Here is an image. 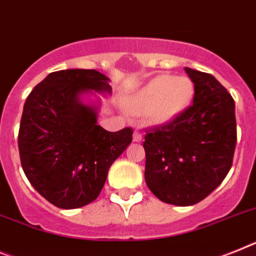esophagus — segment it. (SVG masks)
I'll return each instance as SVG.
<instances>
[{
	"instance_id": "esophagus-1",
	"label": "esophagus",
	"mask_w": 256,
	"mask_h": 256,
	"mask_svg": "<svg viewBox=\"0 0 256 256\" xmlns=\"http://www.w3.org/2000/svg\"><path fill=\"white\" fill-rule=\"evenodd\" d=\"M132 139H134V142H140L142 139H143V134H142V132L139 130V128H136V130L134 132Z\"/></svg>"
}]
</instances>
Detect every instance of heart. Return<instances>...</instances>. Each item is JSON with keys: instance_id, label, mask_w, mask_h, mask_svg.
I'll return each mask as SVG.
<instances>
[{"instance_id": "1", "label": "heart", "mask_w": 256, "mask_h": 256, "mask_svg": "<svg viewBox=\"0 0 256 256\" xmlns=\"http://www.w3.org/2000/svg\"><path fill=\"white\" fill-rule=\"evenodd\" d=\"M192 95L194 86L188 78L161 75L128 98V106L136 113L146 112L154 124H168L188 109Z\"/></svg>"}]
</instances>
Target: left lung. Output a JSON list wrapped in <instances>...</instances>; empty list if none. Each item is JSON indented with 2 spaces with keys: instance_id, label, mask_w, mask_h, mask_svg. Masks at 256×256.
Returning <instances> with one entry per match:
<instances>
[{
  "instance_id": "1",
  "label": "left lung",
  "mask_w": 256,
  "mask_h": 256,
  "mask_svg": "<svg viewBox=\"0 0 256 256\" xmlns=\"http://www.w3.org/2000/svg\"><path fill=\"white\" fill-rule=\"evenodd\" d=\"M192 104L176 120L146 130L144 178L161 202L192 206L211 194L233 164L237 142L234 100L214 75L184 68Z\"/></svg>"
}]
</instances>
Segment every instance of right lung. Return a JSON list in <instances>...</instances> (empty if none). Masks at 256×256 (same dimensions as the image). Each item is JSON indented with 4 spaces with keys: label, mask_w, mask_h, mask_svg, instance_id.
<instances>
[{
    "label": "right lung",
    "mask_w": 256,
    "mask_h": 256,
    "mask_svg": "<svg viewBox=\"0 0 256 256\" xmlns=\"http://www.w3.org/2000/svg\"><path fill=\"white\" fill-rule=\"evenodd\" d=\"M96 70L54 72L28 95L19 126L18 147L26 177L49 203L79 208L98 196L113 161L132 140V128L106 132L96 110L80 102L88 91L110 92Z\"/></svg>",
    "instance_id": "right-lung-1"
}]
</instances>
